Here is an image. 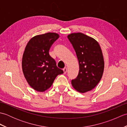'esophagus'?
Returning <instances> with one entry per match:
<instances>
[{"label": "esophagus", "instance_id": "1", "mask_svg": "<svg viewBox=\"0 0 127 127\" xmlns=\"http://www.w3.org/2000/svg\"><path fill=\"white\" fill-rule=\"evenodd\" d=\"M63 72H64V74H65L66 73V71H67V69H66V68H64V69H63Z\"/></svg>", "mask_w": 127, "mask_h": 127}]
</instances>
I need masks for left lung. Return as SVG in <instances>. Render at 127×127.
<instances>
[{"instance_id": "1", "label": "left lung", "mask_w": 127, "mask_h": 127, "mask_svg": "<svg viewBox=\"0 0 127 127\" xmlns=\"http://www.w3.org/2000/svg\"><path fill=\"white\" fill-rule=\"evenodd\" d=\"M76 52L79 72L71 80L73 87L81 93L91 91L100 81L104 69V61L100 45L95 39L81 33L68 36Z\"/></svg>"}]
</instances>
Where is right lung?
<instances>
[{
	"instance_id": "right-lung-1",
	"label": "right lung",
	"mask_w": 127,
	"mask_h": 127,
	"mask_svg": "<svg viewBox=\"0 0 127 127\" xmlns=\"http://www.w3.org/2000/svg\"><path fill=\"white\" fill-rule=\"evenodd\" d=\"M59 37L55 33L39 35L27 45L22 58V70L27 81L34 90L44 92L59 74L64 73L49 55L50 48Z\"/></svg>"
}]
</instances>
